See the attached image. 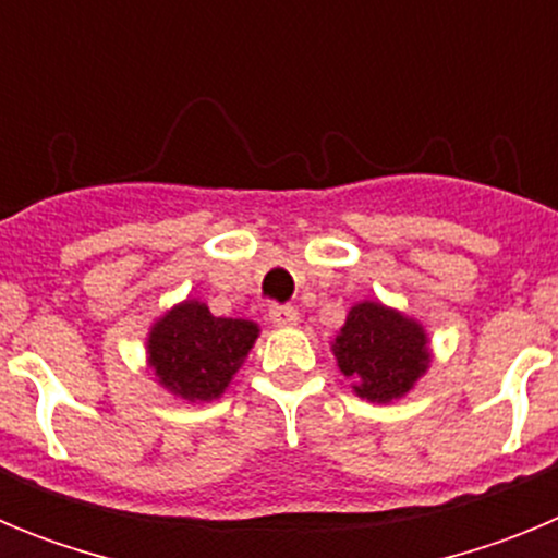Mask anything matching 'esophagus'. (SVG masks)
<instances>
[{"label": "esophagus", "instance_id": "34e87169", "mask_svg": "<svg viewBox=\"0 0 558 558\" xmlns=\"http://www.w3.org/2000/svg\"><path fill=\"white\" fill-rule=\"evenodd\" d=\"M268 318L276 324V327H293L299 322V310L293 304H270Z\"/></svg>", "mask_w": 558, "mask_h": 558}]
</instances>
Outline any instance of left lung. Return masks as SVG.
<instances>
[{"label":"left lung","instance_id":"left-lung-1","mask_svg":"<svg viewBox=\"0 0 558 558\" xmlns=\"http://www.w3.org/2000/svg\"><path fill=\"white\" fill-rule=\"evenodd\" d=\"M425 332L405 315L377 302L349 310L347 324L335 338L340 372L357 379L354 391L372 402H391L411 391L427 368Z\"/></svg>","mask_w":558,"mask_h":558}]
</instances>
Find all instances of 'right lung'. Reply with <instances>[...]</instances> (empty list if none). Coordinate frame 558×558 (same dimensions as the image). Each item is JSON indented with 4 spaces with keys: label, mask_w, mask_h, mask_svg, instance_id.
<instances>
[{
    "label": "right lung",
    "mask_w": 558,
    "mask_h": 558,
    "mask_svg": "<svg viewBox=\"0 0 558 558\" xmlns=\"http://www.w3.org/2000/svg\"><path fill=\"white\" fill-rule=\"evenodd\" d=\"M256 332V324L215 318L206 304L184 302L153 327L147 340L150 366L161 386L192 402H206L223 393Z\"/></svg>",
    "instance_id": "obj_1"
}]
</instances>
